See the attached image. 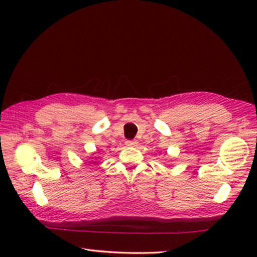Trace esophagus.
<instances>
[{"instance_id":"esophagus-1","label":"esophagus","mask_w":257,"mask_h":257,"mask_svg":"<svg viewBox=\"0 0 257 257\" xmlns=\"http://www.w3.org/2000/svg\"><path fill=\"white\" fill-rule=\"evenodd\" d=\"M125 144H127V146L135 147L138 144V142L136 141V139H134V141H127V142H125Z\"/></svg>"}]
</instances>
